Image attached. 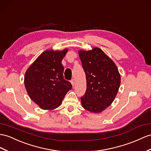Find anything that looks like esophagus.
<instances>
[{
    "label": "esophagus",
    "mask_w": 151,
    "mask_h": 151,
    "mask_svg": "<svg viewBox=\"0 0 151 151\" xmlns=\"http://www.w3.org/2000/svg\"><path fill=\"white\" fill-rule=\"evenodd\" d=\"M71 82L72 86H75V80H74V79H72V80H71Z\"/></svg>",
    "instance_id": "obj_1"
}]
</instances>
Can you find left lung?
Wrapping results in <instances>:
<instances>
[{"label": "left lung", "mask_w": 151, "mask_h": 151, "mask_svg": "<svg viewBox=\"0 0 151 151\" xmlns=\"http://www.w3.org/2000/svg\"><path fill=\"white\" fill-rule=\"evenodd\" d=\"M86 75L87 88L81 103L85 109L99 113L109 107L117 95L121 75L114 62L99 48L79 52Z\"/></svg>", "instance_id": "left-lung-1"}]
</instances>
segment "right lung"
Wrapping results in <instances>:
<instances>
[{
  "label": "right lung",
  "instance_id": "obj_1",
  "mask_svg": "<svg viewBox=\"0 0 151 151\" xmlns=\"http://www.w3.org/2000/svg\"><path fill=\"white\" fill-rule=\"evenodd\" d=\"M67 52V49L44 52L25 73L26 90L30 99L42 109L52 110L59 106L72 88L71 83L64 78L61 63Z\"/></svg>",
  "mask_w": 151,
  "mask_h": 151
}]
</instances>
